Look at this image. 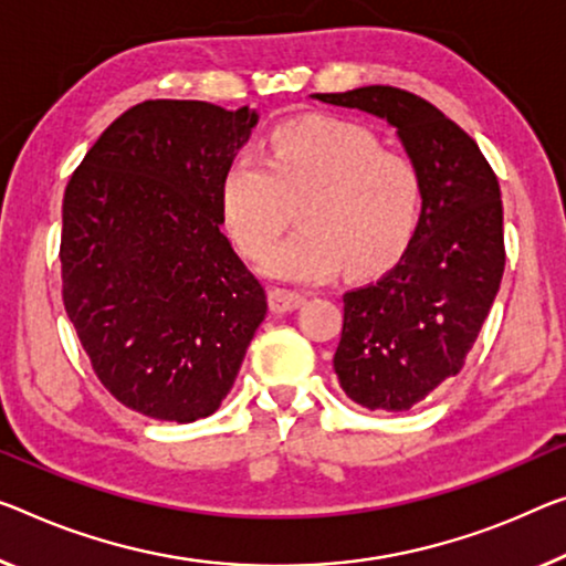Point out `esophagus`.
I'll return each mask as SVG.
<instances>
[{
    "instance_id": "esophagus-1",
    "label": "esophagus",
    "mask_w": 566,
    "mask_h": 566,
    "mask_svg": "<svg viewBox=\"0 0 566 566\" xmlns=\"http://www.w3.org/2000/svg\"><path fill=\"white\" fill-rule=\"evenodd\" d=\"M306 303V295L298 291H285V289H273L271 291V308L275 313H289L301 308Z\"/></svg>"
}]
</instances>
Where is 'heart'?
Masks as SVG:
<instances>
[{"label": "heart", "mask_w": 566, "mask_h": 566, "mask_svg": "<svg viewBox=\"0 0 566 566\" xmlns=\"http://www.w3.org/2000/svg\"><path fill=\"white\" fill-rule=\"evenodd\" d=\"M301 228L265 260L285 281H321L338 268L371 273L402 253L420 222V169L385 151L352 120L306 116L271 134L268 159L242 151L222 177V212L234 242L263 258L298 202Z\"/></svg>", "instance_id": "1"}]
</instances>
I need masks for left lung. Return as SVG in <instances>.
Wrapping results in <instances>:
<instances>
[{"mask_svg": "<svg viewBox=\"0 0 566 566\" xmlns=\"http://www.w3.org/2000/svg\"><path fill=\"white\" fill-rule=\"evenodd\" d=\"M397 128L420 169L424 199L410 245L377 283L344 293L334 369L367 410L407 412L463 369L499 293L503 205L499 179L463 128L420 95L367 85L313 93Z\"/></svg>", "mask_w": 566, "mask_h": 566, "instance_id": "8db88e82", "label": "left lung"}]
</instances>
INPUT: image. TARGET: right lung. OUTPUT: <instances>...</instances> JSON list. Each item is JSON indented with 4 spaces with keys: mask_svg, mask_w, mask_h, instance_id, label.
<instances>
[{
    "mask_svg": "<svg viewBox=\"0 0 566 566\" xmlns=\"http://www.w3.org/2000/svg\"><path fill=\"white\" fill-rule=\"evenodd\" d=\"M255 124L248 106L144 101L65 187L67 318L101 385L154 420L210 417L268 313L222 232V177Z\"/></svg>",
    "mask_w": 566,
    "mask_h": 566,
    "instance_id": "right-lung-1",
    "label": "right lung"
}]
</instances>
